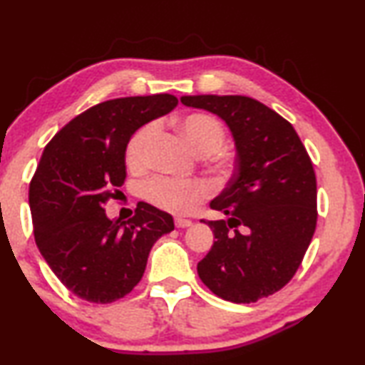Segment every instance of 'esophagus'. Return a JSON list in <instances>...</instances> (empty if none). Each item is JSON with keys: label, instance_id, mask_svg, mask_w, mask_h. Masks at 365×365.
<instances>
[{"label": "esophagus", "instance_id": "obj_1", "mask_svg": "<svg viewBox=\"0 0 365 365\" xmlns=\"http://www.w3.org/2000/svg\"><path fill=\"white\" fill-rule=\"evenodd\" d=\"M174 224H176V227L184 229V227L192 226V221H189V219H182V217H176L174 219Z\"/></svg>", "mask_w": 365, "mask_h": 365}]
</instances>
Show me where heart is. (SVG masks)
<instances>
[{
    "instance_id": "b5f03b06",
    "label": "heart",
    "mask_w": 365,
    "mask_h": 365,
    "mask_svg": "<svg viewBox=\"0 0 365 365\" xmlns=\"http://www.w3.org/2000/svg\"><path fill=\"white\" fill-rule=\"evenodd\" d=\"M179 131L186 138L197 154H212L222 146L226 131L221 121L209 114H187L178 123ZM158 133L156 123L144 124L129 139L126 148V163L129 168H143L148 161V153ZM144 197L154 206L171 212H189L206 196V189L197 181H178L169 178H153L144 184Z\"/></svg>"
}]
</instances>
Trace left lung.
Returning a JSON list of instances; mask_svg holds the SVG:
<instances>
[{
    "label": "left lung",
    "instance_id": "8db88e82",
    "mask_svg": "<svg viewBox=\"0 0 365 365\" xmlns=\"http://www.w3.org/2000/svg\"><path fill=\"white\" fill-rule=\"evenodd\" d=\"M189 108L217 114L236 143V173L211 207L227 219L212 229L201 281L224 301L256 302L277 292L301 266L317 224L312 161L292 124L247 96H182Z\"/></svg>",
    "mask_w": 365,
    "mask_h": 365
}]
</instances>
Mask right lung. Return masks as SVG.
Here are the masks:
<instances>
[{"label":"right lung","mask_w":365,"mask_h":365,"mask_svg":"<svg viewBox=\"0 0 365 365\" xmlns=\"http://www.w3.org/2000/svg\"><path fill=\"white\" fill-rule=\"evenodd\" d=\"M176 106L173 94L109 99L71 119L44 148L29 182L34 241L74 296L94 304L126 296L153 244L174 229L171 214L148 202H138L128 221H111L104 206L126 179L134 131Z\"/></svg>","instance_id":"1"}]
</instances>
